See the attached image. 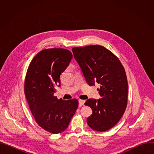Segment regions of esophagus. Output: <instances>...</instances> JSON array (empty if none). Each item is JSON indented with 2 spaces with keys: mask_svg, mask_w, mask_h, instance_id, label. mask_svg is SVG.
<instances>
[{
  "mask_svg": "<svg viewBox=\"0 0 154 154\" xmlns=\"http://www.w3.org/2000/svg\"><path fill=\"white\" fill-rule=\"evenodd\" d=\"M85 100H81V99L79 100V105H80V106L83 105H84V103H85Z\"/></svg>",
  "mask_w": 154,
  "mask_h": 154,
  "instance_id": "1",
  "label": "esophagus"
}]
</instances>
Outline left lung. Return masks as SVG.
Here are the masks:
<instances>
[{"label": "left lung", "mask_w": 154, "mask_h": 154, "mask_svg": "<svg viewBox=\"0 0 154 154\" xmlns=\"http://www.w3.org/2000/svg\"><path fill=\"white\" fill-rule=\"evenodd\" d=\"M74 57L90 86L100 85V99H88L85 105L93 110L87 118L92 129L105 131L121 119L127 104L128 83L118 58L103 46L91 45L72 49Z\"/></svg>", "instance_id": "obj_1"}]
</instances>
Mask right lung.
<instances>
[{"label":"right lung","instance_id":"right-lung-1","mask_svg":"<svg viewBox=\"0 0 154 154\" xmlns=\"http://www.w3.org/2000/svg\"><path fill=\"white\" fill-rule=\"evenodd\" d=\"M72 58L67 49L42 50L32 60L27 71L24 93L30 111L36 123L52 134L66 129L78 108L76 99L64 100L54 96L55 86H60V75Z\"/></svg>","mask_w":154,"mask_h":154}]
</instances>
